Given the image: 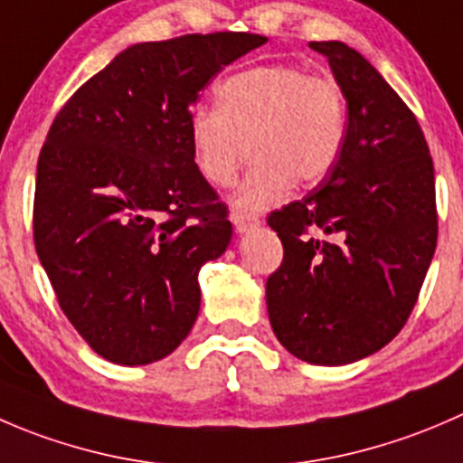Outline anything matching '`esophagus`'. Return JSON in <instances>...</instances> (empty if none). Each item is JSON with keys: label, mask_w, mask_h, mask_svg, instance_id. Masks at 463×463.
Wrapping results in <instances>:
<instances>
[{"label": "esophagus", "mask_w": 463, "mask_h": 463, "mask_svg": "<svg viewBox=\"0 0 463 463\" xmlns=\"http://www.w3.org/2000/svg\"><path fill=\"white\" fill-rule=\"evenodd\" d=\"M232 222H233V230L238 233H245L259 227V218L250 216V213H233Z\"/></svg>", "instance_id": "obj_1"}]
</instances>
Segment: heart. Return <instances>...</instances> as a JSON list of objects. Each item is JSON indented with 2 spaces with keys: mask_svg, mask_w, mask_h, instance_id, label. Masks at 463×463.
Instances as JSON below:
<instances>
[{
  "mask_svg": "<svg viewBox=\"0 0 463 463\" xmlns=\"http://www.w3.org/2000/svg\"><path fill=\"white\" fill-rule=\"evenodd\" d=\"M218 108H194L186 118L195 168L227 189L256 153V166L233 209L259 213L288 198L295 180L315 184L337 164L346 137V105L331 78L290 65H268L222 80Z\"/></svg>",
  "mask_w": 463,
  "mask_h": 463,
  "instance_id": "heart-1",
  "label": "heart"
}]
</instances>
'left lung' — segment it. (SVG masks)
<instances>
[{
  "mask_svg": "<svg viewBox=\"0 0 463 463\" xmlns=\"http://www.w3.org/2000/svg\"><path fill=\"white\" fill-rule=\"evenodd\" d=\"M308 47L331 65L349 121L324 184L268 218L283 263L265 301L295 358L340 367L389 345L419 299L437 247L434 166L416 117L367 58L335 40Z\"/></svg>",
  "mask_w": 463,
  "mask_h": 463,
  "instance_id": "8db88e82",
  "label": "left lung"
}]
</instances>
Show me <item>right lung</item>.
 I'll return each instance as SVG.
<instances>
[{
    "mask_svg": "<svg viewBox=\"0 0 463 463\" xmlns=\"http://www.w3.org/2000/svg\"><path fill=\"white\" fill-rule=\"evenodd\" d=\"M265 43L209 33L132 44L58 112L35 177V250L100 358L157 363L194 328L198 272L225 254L232 222L195 168L186 118L213 76Z\"/></svg>",
    "mask_w": 463,
    "mask_h": 463,
    "instance_id": "obj_1",
    "label": "right lung"
}]
</instances>
